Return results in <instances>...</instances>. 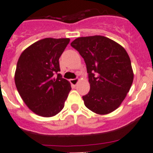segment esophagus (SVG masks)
Segmentation results:
<instances>
[{
    "mask_svg": "<svg viewBox=\"0 0 153 153\" xmlns=\"http://www.w3.org/2000/svg\"><path fill=\"white\" fill-rule=\"evenodd\" d=\"M70 82L73 86H76V85L77 84L78 82H79V79H77V78H76V79H70Z\"/></svg>",
    "mask_w": 153,
    "mask_h": 153,
    "instance_id": "1",
    "label": "esophagus"
}]
</instances>
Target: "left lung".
I'll return each mask as SVG.
<instances>
[{
  "instance_id": "obj_1",
  "label": "left lung",
  "mask_w": 153,
  "mask_h": 153,
  "mask_svg": "<svg viewBox=\"0 0 153 153\" xmlns=\"http://www.w3.org/2000/svg\"><path fill=\"white\" fill-rule=\"evenodd\" d=\"M84 59L90 90L83 100L90 110L104 115L117 109L129 91L133 72L122 46L106 36H82L70 44Z\"/></svg>"
}]
</instances>
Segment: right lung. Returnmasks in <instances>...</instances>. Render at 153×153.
Wrapping results in <instances>:
<instances>
[{"label":"right lung","instance_id":"add662e5","mask_svg":"<svg viewBox=\"0 0 153 153\" xmlns=\"http://www.w3.org/2000/svg\"><path fill=\"white\" fill-rule=\"evenodd\" d=\"M69 42V38L43 39L27 47L19 57L16 87L28 108L39 116L53 117L64 107L71 86L58 74L59 59Z\"/></svg>","mask_w":153,"mask_h":153}]
</instances>
